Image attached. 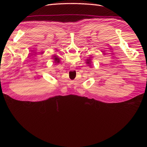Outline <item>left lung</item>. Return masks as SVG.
Listing matches in <instances>:
<instances>
[{
  "label": "left lung",
  "instance_id": "obj_1",
  "mask_svg": "<svg viewBox=\"0 0 147 147\" xmlns=\"http://www.w3.org/2000/svg\"><path fill=\"white\" fill-rule=\"evenodd\" d=\"M86 63L88 64H91V59H86Z\"/></svg>",
  "mask_w": 147,
  "mask_h": 147
}]
</instances>
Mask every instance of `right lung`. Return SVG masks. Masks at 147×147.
<instances>
[{"mask_svg": "<svg viewBox=\"0 0 147 147\" xmlns=\"http://www.w3.org/2000/svg\"><path fill=\"white\" fill-rule=\"evenodd\" d=\"M53 58L54 59L55 62V63H59V62H60L59 59L58 58V57H57V56H56V55L53 56Z\"/></svg>", "mask_w": 147, "mask_h": 147, "instance_id": "add662e5", "label": "right lung"}]
</instances>
